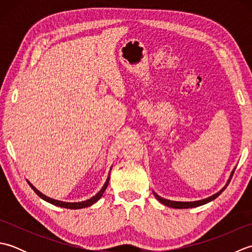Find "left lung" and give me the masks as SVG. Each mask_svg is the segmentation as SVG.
Instances as JSON below:
<instances>
[{
  "label": "left lung",
  "mask_w": 252,
  "mask_h": 252,
  "mask_svg": "<svg viewBox=\"0 0 252 252\" xmlns=\"http://www.w3.org/2000/svg\"><path fill=\"white\" fill-rule=\"evenodd\" d=\"M233 174H234V171L232 172V174H231V178L233 176ZM229 181L231 180H228V182H227V184L225 185V187H223V189L219 191V192H217V194H215V195H212V196H210V197H208V198H206V199H202V200H198V201H189V202H184V201H172V200H168V199H164V198H162V197H160V196H158L156 192H154V195H155V197L157 198V199L161 202V203H163L164 206H168V207H171V208H175V209H187V208H195V207H199V206H202V205H205V203H207V202H210L211 200H213V199H216L217 197H219L221 195V192L226 189V186L228 185V183H229Z\"/></svg>",
  "instance_id": "8db88e82"
}]
</instances>
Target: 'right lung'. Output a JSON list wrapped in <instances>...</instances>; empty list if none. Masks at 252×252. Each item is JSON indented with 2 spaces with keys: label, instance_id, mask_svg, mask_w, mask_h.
Here are the masks:
<instances>
[{
  "label": "right lung",
  "instance_id": "right-lung-1",
  "mask_svg": "<svg viewBox=\"0 0 252 252\" xmlns=\"http://www.w3.org/2000/svg\"><path fill=\"white\" fill-rule=\"evenodd\" d=\"M108 183H109V176H108V179H107L105 185H104L103 187H101V189L97 192V194H96L95 196H93V197L91 198V199H89V200H85V201H82V202H63V201L52 199V198H50V197H46L45 195H43V194H42V192H40L39 190H37L33 185L30 184V182H28V184L31 186V189H33L35 194H36L37 196H39L40 198H42V199L47 201V202L52 203V205H54V206H58V207H62V208H67V209H81V208H85V207L92 206L93 203H95L96 201H97V200L99 199V198H100L101 196H103L104 191H105L106 189H107V186H108Z\"/></svg>",
  "mask_w": 252,
  "mask_h": 252
}]
</instances>
